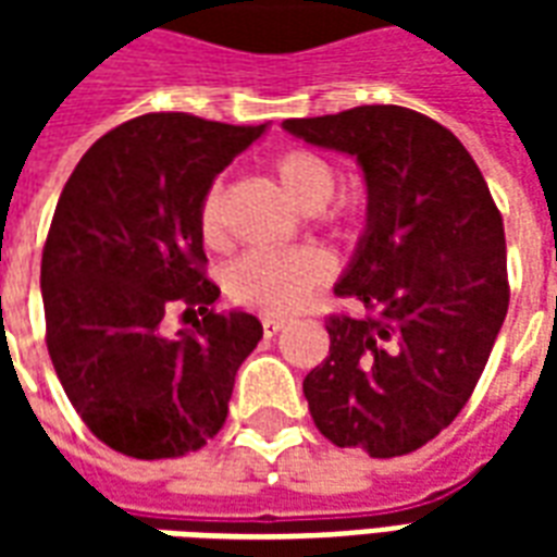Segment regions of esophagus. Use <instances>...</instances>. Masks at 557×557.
Returning <instances> with one entry per match:
<instances>
[{
	"label": "esophagus",
	"mask_w": 557,
	"mask_h": 557,
	"mask_svg": "<svg viewBox=\"0 0 557 557\" xmlns=\"http://www.w3.org/2000/svg\"><path fill=\"white\" fill-rule=\"evenodd\" d=\"M286 327V319H280V315H265L262 319V331H265V337H274L277 331H283Z\"/></svg>",
	"instance_id": "1"
}]
</instances>
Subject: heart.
I'll return each instance as SVG.
<instances>
[{
    "label": "heart",
    "instance_id": "heart-1",
    "mask_svg": "<svg viewBox=\"0 0 557 557\" xmlns=\"http://www.w3.org/2000/svg\"><path fill=\"white\" fill-rule=\"evenodd\" d=\"M274 175L295 206L315 211L334 194L337 175L331 163L313 151L292 148L274 160ZM196 226L206 244L223 242V187L211 184L199 202ZM331 265L315 250H253L235 259L226 271V292L232 301L253 307L262 313H292L298 310L315 286H322Z\"/></svg>",
    "mask_w": 557,
    "mask_h": 557
}]
</instances>
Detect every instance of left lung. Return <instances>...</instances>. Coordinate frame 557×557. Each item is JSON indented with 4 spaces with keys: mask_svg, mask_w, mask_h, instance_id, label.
<instances>
[{
    "mask_svg": "<svg viewBox=\"0 0 557 557\" xmlns=\"http://www.w3.org/2000/svg\"><path fill=\"white\" fill-rule=\"evenodd\" d=\"M283 131L355 158L367 184V230L334 286L367 315L325 322L310 414L337 447L411 454L462 411L504 325L502 214L466 146L414 110L375 103Z\"/></svg>",
    "mask_w": 557,
    "mask_h": 557,
    "instance_id": "8db88e82",
    "label": "left lung"
}]
</instances>
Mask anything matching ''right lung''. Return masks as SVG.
I'll return each mask as SVG.
<instances>
[{
	"mask_svg": "<svg viewBox=\"0 0 557 557\" xmlns=\"http://www.w3.org/2000/svg\"><path fill=\"white\" fill-rule=\"evenodd\" d=\"M268 125L148 113L103 134L59 196L41 256L47 351L71 406L103 444L172 459L214 438L235 373L262 339L253 313H214L196 226L218 172ZM172 306L194 332L159 331Z\"/></svg>",
	"mask_w": 557,
	"mask_h": 557,
	"instance_id": "1",
	"label": "right lung"
}]
</instances>
